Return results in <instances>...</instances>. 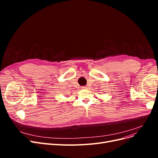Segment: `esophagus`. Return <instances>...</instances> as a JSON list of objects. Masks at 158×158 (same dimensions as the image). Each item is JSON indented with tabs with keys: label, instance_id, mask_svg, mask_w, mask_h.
Masks as SVG:
<instances>
[{
	"label": "esophagus",
	"instance_id": "esophagus-1",
	"mask_svg": "<svg viewBox=\"0 0 158 158\" xmlns=\"http://www.w3.org/2000/svg\"><path fill=\"white\" fill-rule=\"evenodd\" d=\"M87 87H85V86H84V87H82V89H87Z\"/></svg>",
	"mask_w": 158,
	"mask_h": 158
}]
</instances>
